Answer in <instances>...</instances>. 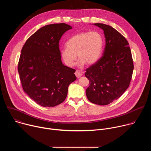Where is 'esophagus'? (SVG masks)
<instances>
[{
	"label": "esophagus",
	"mask_w": 151,
	"mask_h": 151,
	"mask_svg": "<svg viewBox=\"0 0 151 151\" xmlns=\"http://www.w3.org/2000/svg\"><path fill=\"white\" fill-rule=\"evenodd\" d=\"M75 74L76 76L77 77V78H79L82 76V73H81L80 72H79L78 70H76V71L75 72Z\"/></svg>",
	"instance_id": "obj_1"
}]
</instances>
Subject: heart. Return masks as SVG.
Returning a JSON list of instances; mask_svg holds the SVG:
<instances>
[{
    "label": "heart",
    "mask_w": 151,
    "mask_h": 151,
    "mask_svg": "<svg viewBox=\"0 0 151 151\" xmlns=\"http://www.w3.org/2000/svg\"><path fill=\"white\" fill-rule=\"evenodd\" d=\"M104 45L102 35L97 32H82L69 38L66 47L60 51L61 57L68 67L75 65L78 57V66L83 67L94 64L100 58Z\"/></svg>",
    "instance_id": "heart-1"
}]
</instances>
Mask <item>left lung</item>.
<instances>
[{
    "label": "left lung",
    "mask_w": 151,
    "mask_h": 151,
    "mask_svg": "<svg viewBox=\"0 0 151 151\" xmlns=\"http://www.w3.org/2000/svg\"><path fill=\"white\" fill-rule=\"evenodd\" d=\"M102 29L106 39L103 55L86 69L90 81L86 95L90 101L107 105L118 99L130 85L134 69L133 60L127 39L110 26L95 23Z\"/></svg>",
    "instance_id": "8db88e82"
}]
</instances>
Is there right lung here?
<instances>
[{
	"mask_svg": "<svg viewBox=\"0 0 151 151\" xmlns=\"http://www.w3.org/2000/svg\"><path fill=\"white\" fill-rule=\"evenodd\" d=\"M72 27L65 23L43 27L27 39L21 51L18 71L24 92L37 104L54 107L66 99L76 70L61 62L59 41Z\"/></svg>",
	"mask_w": 151,
	"mask_h": 151,
	"instance_id": "right-lung-1",
	"label": "right lung"
}]
</instances>
